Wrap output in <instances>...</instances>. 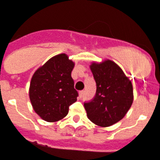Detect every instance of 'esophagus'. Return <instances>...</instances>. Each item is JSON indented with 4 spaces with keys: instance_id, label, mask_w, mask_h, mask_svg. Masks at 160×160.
<instances>
[{
    "instance_id": "obj_1",
    "label": "esophagus",
    "mask_w": 160,
    "mask_h": 160,
    "mask_svg": "<svg viewBox=\"0 0 160 160\" xmlns=\"http://www.w3.org/2000/svg\"><path fill=\"white\" fill-rule=\"evenodd\" d=\"M83 95H84V91L79 92V98H82L83 97Z\"/></svg>"
}]
</instances>
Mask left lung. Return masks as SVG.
<instances>
[{
  "label": "left lung",
  "mask_w": 160,
  "mask_h": 160,
  "mask_svg": "<svg viewBox=\"0 0 160 160\" xmlns=\"http://www.w3.org/2000/svg\"><path fill=\"white\" fill-rule=\"evenodd\" d=\"M96 82V94L84 102L89 119L101 127H108L122 119L133 103V86L112 61L93 62L90 66Z\"/></svg>",
  "instance_id": "1"
}]
</instances>
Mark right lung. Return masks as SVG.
I'll list each match as a JSON object with an SVG mask.
<instances>
[{
    "label": "right lung",
    "mask_w": 160,
    "mask_h": 160,
    "mask_svg": "<svg viewBox=\"0 0 160 160\" xmlns=\"http://www.w3.org/2000/svg\"><path fill=\"white\" fill-rule=\"evenodd\" d=\"M74 62L66 54L53 57L33 74L29 96L33 109L42 119L56 122L66 117L78 92L71 76Z\"/></svg>",
    "instance_id": "add662e5"
}]
</instances>
